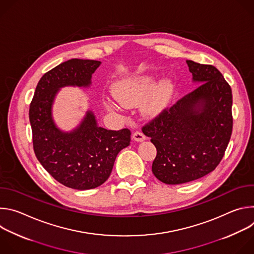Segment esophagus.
Wrapping results in <instances>:
<instances>
[{"label":"esophagus","instance_id":"1","mask_svg":"<svg viewBox=\"0 0 254 254\" xmlns=\"http://www.w3.org/2000/svg\"><path fill=\"white\" fill-rule=\"evenodd\" d=\"M132 137L136 141H142V140L146 139V135H144L141 131H138V130H136L132 133Z\"/></svg>","mask_w":254,"mask_h":254}]
</instances>
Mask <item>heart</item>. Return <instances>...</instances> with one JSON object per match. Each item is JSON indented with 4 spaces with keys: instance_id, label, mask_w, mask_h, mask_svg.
<instances>
[{
    "instance_id": "b5f03b06",
    "label": "heart",
    "mask_w": 254,
    "mask_h": 254,
    "mask_svg": "<svg viewBox=\"0 0 254 254\" xmlns=\"http://www.w3.org/2000/svg\"><path fill=\"white\" fill-rule=\"evenodd\" d=\"M154 85L155 81L151 75H137L117 83L113 87V95L122 105L133 106L146 99L151 93L142 108L148 115H156L165 104L168 91L165 84L155 88ZM107 106L113 108L111 103H107Z\"/></svg>"
}]
</instances>
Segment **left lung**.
I'll return each mask as SVG.
<instances>
[{
	"label": "left lung",
	"instance_id": "1",
	"mask_svg": "<svg viewBox=\"0 0 254 254\" xmlns=\"http://www.w3.org/2000/svg\"><path fill=\"white\" fill-rule=\"evenodd\" d=\"M201 83L142 127L157 149L152 171L161 182L178 185L200 179L221 162L233 127L232 90L213 65L186 61Z\"/></svg>",
	"mask_w": 254,
	"mask_h": 254
}]
</instances>
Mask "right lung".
<instances>
[{"label":"right lung","mask_w":254,"mask_h":254,"mask_svg":"<svg viewBox=\"0 0 254 254\" xmlns=\"http://www.w3.org/2000/svg\"><path fill=\"white\" fill-rule=\"evenodd\" d=\"M100 61L70 59L41 77L30 104L29 120L33 148L44 169L62 185L93 189L111 176L118 154L130 142V130L98 127L88 111L78 127L61 131L54 124L51 110L57 91L64 86L87 87Z\"/></svg>","instance_id":"right-lung-1"}]
</instances>
